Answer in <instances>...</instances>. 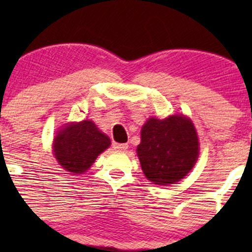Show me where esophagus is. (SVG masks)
<instances>
[{
  "mask_svg": "<svg viewBox=\"0 0 252 252\" xmlns=\"http://www.w3.org/2000/svg\"><path fill=\"white\" fill-rule=\"evenodd\" d=\"M113 149L116 150V151H119V152L126 151V150L128 149V145H126V144H117V142H114Z\"/></svg>",
  "mask_w": 252,
  "mask_h": 252,
  "instance_id": "esophagus-1",
  "label": "esophagus"
}]
</instances>
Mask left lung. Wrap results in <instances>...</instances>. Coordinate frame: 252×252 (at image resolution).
Here are the masks:
<instances>
[{
	"mask_svg": "<svg viewBox=\"0 0 252 252\" xmlns=\"http://www.w3.org/2000/svg\"><path fill=\"white\" fill-rule=\"evenodd\" d=\"M199 138L194 124L183 114L149 118L141 128L138 157L145 177L157 185L175 184L195 166Z\"/></svg>",
	"mask_w": 252,
	"mask_h": 252,
	"instance_id": "8db88e82",
	"label": "left lung"
}]
</instances>
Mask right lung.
I'll list each match as a JSON object with an SVG mask.
<instances>
[{
	"instance_id": "1",
	"label": "right lung",
	"mask_w": 252,
	"mask_h": 252,
	"mask_svg": "<svg viewBox=\"0 0 252 252\" xmlns=\"http://www.w3.org/2000/svg\"><path fill=\"white\" fill-rule=\"evenodd\" d=\"M110 145V138L94 122L81 121L65 124L58 131L53 140V155L65 171L83 174Z\"/></svg>"
}]
</instances>
